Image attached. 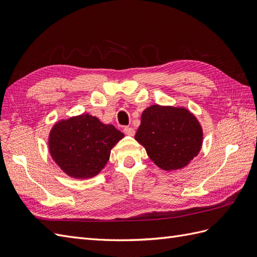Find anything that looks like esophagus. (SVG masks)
Masks as SVG:
<instances>
[{
	"instance_id": "1",
	"label": "esophagus",
	"mask_w": 257,
	"mask_h": 257,
	"mask_svg": "<svg viewBox=\"0 0 257 257\" xmlns=\"http://www.w3.org/2000/svg\"><path fill=\"white\" fill-rule=\"evenodd\" d=\"M123 133H124V135L133 137V136H135V129L131 128V127H124L123 128Z\"/></svg>"
}]
</instances>
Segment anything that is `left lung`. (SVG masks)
I'll list each match as a JSON object with an SVG mask.
<instances>
[{"label": "left lung", "mask_w": 257, "mask_h": 257, "mask_svg": "<svg viewBox=\"0 0 257 257\" xmlns=\"http://www.w3.org/2000/svg\"><path fill=\"white\" fill-rule=\"evenodd\" d=\"M135 139L157 167L172 172L185 168L199 155L203 128L186 107L154 104L143 110Z\"/></svg>", "instance_id": "1"}]
</instances>
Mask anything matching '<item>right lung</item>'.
<instances>
[{
	"mask_svg": "<svg viewBox=\"0 0 257 257\" xmlns=\"http://www.w3.org/2000/svg\"><path fill=\"white\" fill-rule=\"evenodd\" d=\"M123 134L90 114L56 121L48 138L49 152L56 165L75 179H89L106 165L110 151Z\"/></svg>",
	"mask_w": 257,
	"mask_h": 257,
	"instance_id": "add662e5",
	"label": "right lung"
}]
</instances>
